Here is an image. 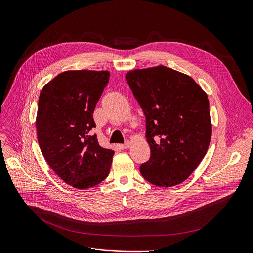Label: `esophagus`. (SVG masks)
I'll return each instance as SVG.
<instances>
[{"mask_svg": "<svg viewBox=\"0 0 253 253\" xmlns=\"http://www.w3.org/2000/svg\"><path fill=\"white\" fill-rule=\"evenodd\" d=\"M130 142L129 141H126L124 144H119L118 145V147L120 148V149H126V148H128V147H130Z\"/></svg>", "mask_w": 253, "mask_h": 253, "instance_id": "1", "label": "esophagus"}]
</instances>
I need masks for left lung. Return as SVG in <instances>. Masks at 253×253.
I'll list each match as a JSON object with an SVG mask.
<instances>
[{
    "mask_svg": "<svg viewBox=\"0 0 253 253\" xmlns=\"http://www.w3.org/2000/svg\"><path fill=\"white\" fill-rule=\"evenodd\" d=\"M126 81L146 119L150 158L142 176L157 187L185 181L210 144L208 97L191 77L165 65L131 71Z\"/></svg>",
    "mask_w": 253,
    "mask_h": 253,
    "instance_id": "obj_1",
    "label": "left lung"
}]
</instances>
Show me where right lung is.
<instances>
[{
    "label": "right lung",
    "instance_id": "1",
    "mask_svg": "<svg viewBox=\"0 0 253 253\" xmlns=\"http://www.w3.org/2000/svg\"><path fill=\"white\" fill-rule=\"evenodd\" d=\"M110 78L107 71H67L39 96L36 129L51 169L76 189L93 188L109 174L114 151L100 146L93 114Z\"/></svg>",
    "mask_w": 253,
    "mask_h": 253
}]
</instances>
